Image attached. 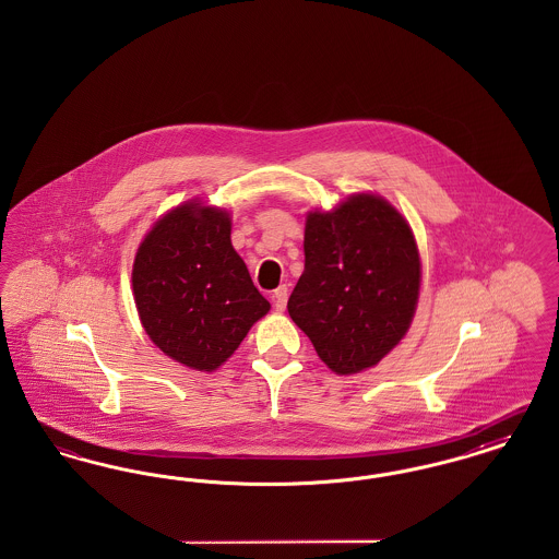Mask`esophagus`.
I'll list each match as a JSON object with an SVG mask.
<instances>
[{
    "label": "esophagus",
    "instance_id": "1",
    "mask_svg": "<svg viewBox=\"0 0 559 559\" xmlns=\"http://www.w3.org/2000/svg\"><path fill=\"white\" fill-rule=\"evenodd\" d=\"M287 287L285 285H281L278 289H274L272 293V301H274V308L278 310V312H283L285 310V306H287Z\"/></svg>",
    "mask_w": 559,
    "mask_h": 559
}]
</instances>
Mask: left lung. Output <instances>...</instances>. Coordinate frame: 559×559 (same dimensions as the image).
Masks as SVG:
<instances>
[{"label":"left lung","mask_w":559,"mask_h":559,"mask_svg":"<svg viewBox=\"0 0 559 559\" xmlns=\"http://www.w3.org/2000/svg\"><path fill=\"white\" fill-rule=\"evenodd\" d=\"M306 266L287 310L320 360L337 374L374 367L415 317L421 262L402 213L358 192L331 212H310Z\"/></svg>","instance_id":"8db88e82"}]
</instances>
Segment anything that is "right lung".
Masks as SVG:
<instances>
[{
  "label": "right lung",
  "instance_id": "obj_1",
  "mask_svg": "<svg viewBox=\"0 0 559 559\" xmlns=\"http://www.w3.org/2000/svg\"><path fill=\"white\" fill-rule=\"evenodd\" d=\"M230 228V213L192 199L155 222L133 260V299L146 335L197 371L222 367L270 310Z\"/></svg>",
  "mask_w": 559,
  "mask_h": 559
}]
</instances>
